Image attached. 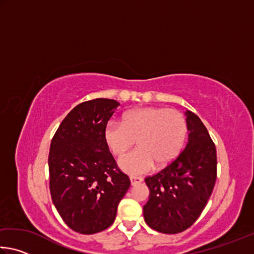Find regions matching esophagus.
I'll list each match as a JSON object with an SVG mask.
<instances>
[{
	"label": "esophagus",
	"instance_id": "esophagus-1",
	"mask_svg": "<svg viewBox=\"0 0 254 254\" xmlns=\"http://www.w3.org/2000/svg\"><path fill=\"white\" fill-rule=\"evenodd\" d=\"M142 178L141 177H133V176H131L130 177V182H131V185L132 186H134V185H137V184H140L141 182H142Z\"/></svg>",
	"mask_w": 254,
	"mask_h": 254
}]
</instances>
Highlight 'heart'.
<instances>
[{
    "mask_svg": "<svg viewBox=\"0 0 254 254\" xmlns=\"http://www.w3.org/2000/svg\"><path fill=\"white\" fill-rule=\"evenodd\" d=\"M187 123L176 110L144 107L128 112L123 123L110 122L104 131L107 147L115 156H122L133 144L137 149L120 158L119 167L124 173L137 176L154 166L173 162L184 148Z\"/></svg>",
    "mask_w": 254,
    "mask_h": 254,
    "instance_id": "obj_1",
    "label": "heart"
}]
</instances>
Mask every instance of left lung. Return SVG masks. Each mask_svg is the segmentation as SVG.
<instances>
[{
	"label": "left lung",
	"instance_id": "1",
	"mask_svg": "<svg viewBox=\"0 0 254 254\" xmlns=\"http://www.w3.org/2000/svg\"><path fill=\"white\" fill-rule=\"evenodd\" d=\"M188 142L158 174L144 179L150 190L144 221L165 234L180 233L196 222L216 182V148L200 119L186 111Z\"/></svg>",
	"mask_w": 254,
	"mask_h": 254
}]
</instances>
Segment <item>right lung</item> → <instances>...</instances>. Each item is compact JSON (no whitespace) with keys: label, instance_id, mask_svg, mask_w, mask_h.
I'll return each instance as SVG.
<instances>
[{"label":"right lung","instance_id":"1","mask_svg":"<svg viewBox=\"0 0 254 254\" xmlns=\"http://www.w3.org/2000/svg\"><path fill=\"white\" fill-rule=\"evenodd\" d=\"M120 103L109 98L80 103L60 123L48 158L55 207L72 231L94 234L115 221L130 179L118 168L104 131Z\"/></svg>","mask_w":254,"mask_h":254}]
</instances>
